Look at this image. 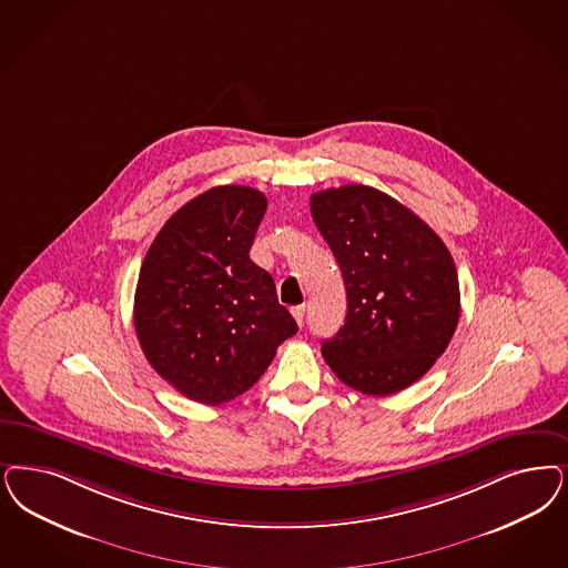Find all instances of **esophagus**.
Returning <instances> with one entry per match:
<instances>
[{
	"label": "esophagus",
	"mask_w": 568,
	"mask_h": 568,
	"mask_svg": "<svg viewBox=\"0 0 568 568\" xmlns=\"http://www.w3.org/2000/svg\"><path fill=\"white\" fill-rule=\"evenodd\" d=\"M292 314H294L297 325L302 327L304 325V316H306V306H295V308H292Z\"/></svg>",
	"instance_id": "esophagus-1"
}]
</instances>
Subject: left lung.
Returning a JSON list of instances; mask_svg holds the SVG:
<instances>
[{"label": "left lung", "mask_w": 568, "mask_h": 568, "mask_svg": "<svg viewBox=\"0 0 568 568\" xmlns=\"http://www.w3.org/2000/svg\"><path fill=\"white\" fill-rule=\"evenodd\" d=\"M344 276L348 311L321 353L354 390H405L445 353L459 321L457 268L443 239L390 195L344 184L311 196Z\"/></svg>", "instance_id": "8db88e82"}]
</instances>
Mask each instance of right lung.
<instances>
[{"instance_id": "add662e5", "label": "right lung", "mask_w": 568, "mask_h": 568, "mask_svg": "<svg viewBox=\"0 0 568 568\" xmlns=\"http://www.w3.org/2000/svg\"><path fill=\"white\" fill-rule=\"evenodd\" d=\"M266 205L250 186L210 189L163 224L142 262L140 348L195 403L222 405L250 390L297 332L273 276L250 257Z\"/></svg>"}]
</instances>
